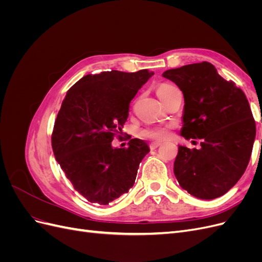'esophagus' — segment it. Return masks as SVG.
I'll return each mask as SVG.
<instances>
[{"mask_svg":"<svg viewBox=\"0 0 262 262\" xmlns=\"http://www.w3.org/2000/svg\"><path fill=\"white\" fill-rule=\"evenodd\" d=\"M162 145V143H158V142H153V143L149 144V148L150 149H155L157 147H160Z\"/></svg>","mask_w":262,"mask_h":262,"instance_id":"esophagus-1","label":"esophagus"}]
</instances>
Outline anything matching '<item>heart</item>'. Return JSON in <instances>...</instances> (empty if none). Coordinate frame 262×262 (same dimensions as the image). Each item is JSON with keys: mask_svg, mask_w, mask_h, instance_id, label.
Returning a JSON list of instances; mask_svg holds the SVG:
<instances>
[{"mask_svg": "<svg viewBox=\"0 0 262 262\" xmlns=\"http://www.w3.org/2000/svg\"><path fill=\"white\" fill-rule=\"evenodd\" d=\"M175 90H177L176 86L168 83H162L157 86L156 94L163 101L167 98ZM170 129H171V125H155V126H149V128L141 130L140 134L141 137H143L145 139L155 140V141H164L169 138Z\"/></svg>", "mask_w": 262, "mask_h": 262, "instance_id": "heart-1", "label": "heart"}]
</instances>
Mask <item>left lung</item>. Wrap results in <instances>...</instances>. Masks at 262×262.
Returning a JSON list of instances; mask_svg holds the SVG:
<instances>
[{
    "instance_id": "8db88e82",
    "label": "left lung",
    "mask_w": 262,
    "mask_h": 262,
    "mask_svg": "<svg viewBox=\"0 0 262 262\" xmlns=\"http://www.w3.org/2000/svg\"><path fill=\"white\" fill-rule=\"evenodd\" d=\"M163 76L184 94L181 136L201 141L199 149L179 146L173 163L179 185L199 199L225 194L247 168L256 138L246 95L205 61L167 70Z\"/></svg>"
}]
</instances>
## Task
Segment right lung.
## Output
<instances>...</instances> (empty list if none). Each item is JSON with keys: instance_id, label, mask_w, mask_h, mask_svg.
I'll return each instance as SVG.
<instances>
[{"instance_id": "obj_1", "label": "right lung", "mask_w": 262, "mask_h": 262, "mask_svg": "<svg viewBox=\"0 0 262 262\" xmlns=\"http://www.w3.org/2000/svg\"><path fill=\"white\" fill-rule=\"evenodd\" d=\"M154 73L106 71L89 74L68 91L55 119L51 144L55 160L87 201L107 205L129 191L149 152L144 141L114 148L129 116L130 101Z\"/></svg>"}]
</instances>
